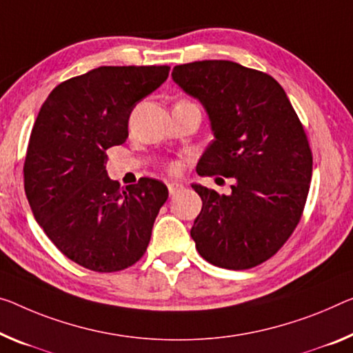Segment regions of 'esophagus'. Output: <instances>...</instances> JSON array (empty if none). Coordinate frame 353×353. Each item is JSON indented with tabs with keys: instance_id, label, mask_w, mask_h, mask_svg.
Wrapping results in <instances>:
<instances>
[{
	"instance_id": "obj_1",
	"label": "esophagus",
	"mask_w": 353,
	"mask_h": 353,
	"mask_svg": "<svg viewBox=\"0 0 353 353\" xmlns=\"http://www.w3.org/2000/svg\"><path fill=\"white\" fill-rule=\"evenodd\" d=\"M167 188H169V194H170V195H173V194H176V192H180V191H181V189H183V184H181V183L173 181V183H169V184H167Z\"/></svg>"
}]
</instances>
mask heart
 Returning a JSON list of instances; mask_svg holds the SVG:
<instances>
[{
  "label": "heart",
  "mask_w": 353,
  "mask_h": 353,
  "mask_svg": "<svg viewBox=\"0 0 353 353\" xmlns=\"http://www.w3.org/2000/svg\"><path fill=\"white\" fill-rule=\"evenodd\" d=\"M180 169H181L180 162H170V164H169V170H170L172 173H176V172H180Z\"/></svg>",
  "instance_id": "heart-1"
}]
</instances>
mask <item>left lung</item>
<instances>
[{
	"instance_id": "8db88e82",
	"label": "left lung",
	"mask_w": 353,
	"mask_h": 353,
	"mask_svg": "<svg viewBox=\"0 0 353 353\" xmlns=\"http://www.w3.org/2000/svg\"><path fill=\"white\" fill-rule=\"evenodd\" d=\"M172 79L207 112L214 140L199 175L233 178L230 195L194 183L202 199L191 236L216 267L246 270L265 262L300 222L312 154L289 97L260 70L225 59L180 64Z\"/></svg>"
}]
</instances>
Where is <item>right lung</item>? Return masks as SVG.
I'll use <instances>...</instances> for the list:
<instances>
[{"label":"right lung","instance_id":"1","mask_svg":"<svg viewBox=\"0 0 353 353\" xmlns=\"http://www.w3.org/2000/svg\"><path fill=\"white\" fill-rule=\"evenodd\" d=\"M169 70L101 66L59 83L37 113L23 167L26 199L53 245L85 268L120 271L148 248L169 191L153 178L120 191L107 175L105 150L126 142L132 108Z\"/></svg>","mask_w":353,"mask_h":353}]
</instances>
